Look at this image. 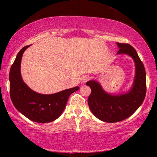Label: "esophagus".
<instances>
[{
  "label": "esophagus",
  "instance_id": "1",
  "mask_svg": "<svg viewBox=\"0 0 157 157\" xmlns=\"http://www.w3.org/2000/svg\"><path fill=\"white\" fill-rule=\"evenodd\" d=\"M90 79H91V78H90V76H89V75H84V76L82 77V80L84 82H86V81L89 80Z\"/></svg>",
  "mask_w": 157,
  "mask_h": 157
}]
</instances>
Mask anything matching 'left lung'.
<instances>
[{"label":"left lung","instance_id":"left-lung-1","mask_svg":"<svg viewBox=\"0 0 157 157\" xmlns=\"http://www.w3.org/2000/svg\"><path fill=\"white\" fill-rule=\"evenodd\" d=\"M120 49L117 54L131 56L136 66V75L132 89L125 94H108L94 80L86 82L91 94L88 98L89 107L93 114L106 123H116L131 116L145 99L146 94V75L144 65L137 52L131 45L117 43Z\"/></svg>","mask_w":157,"mask_h":157}]
</instances>
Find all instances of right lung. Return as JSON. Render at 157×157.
<instances>
[{
  "mask_svg": "<svg viewBox=\"0 0 157 157\" xmlns=\"http://www.w3.org/2000/svg\"><path fill=\"white\" fill-rule=\"evenodd\" d=\"M30 46L21 49L17 55L10 71V92L13 105L17 109L30 121L39 123L54 121L64 110L71 94L79 86L50 95L34 91L23 81L21 75V63L23 53Z\"/></svg>",
  "mask_w": 157,
  "mask_h": 157,
  "instance_id": "right-lung-1",
  "label": "right lung"
}]
</instances>
